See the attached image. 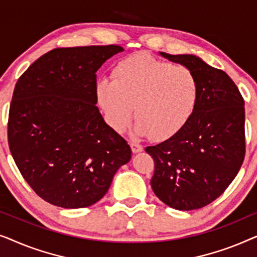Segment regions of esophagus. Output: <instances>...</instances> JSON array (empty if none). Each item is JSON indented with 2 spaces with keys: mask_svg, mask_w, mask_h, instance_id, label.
Listing matches in <instances>:
<instances>
[{
  "mask_svg": "<svg viewBox=\"0 0 257 257\" xmlns=\"http://www.w3.org/2000/svg\"><path fill=\"white\" fill-rule=\"evenodd\" d=\"M130 145H131V149H132V152L133 153H139V152H142V151L144 150L143 146L139 145V144H137V143H131V144H130Z\"/></svg>",
  "mask_w": 257,
  "mask_h": 257,
  "instance_id": "1",
  "label": "esophagus"
}]
</instances>
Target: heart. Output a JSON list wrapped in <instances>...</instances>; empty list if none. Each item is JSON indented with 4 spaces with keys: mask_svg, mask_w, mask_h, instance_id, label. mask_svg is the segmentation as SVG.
I'll return each instance as SVG.
<instances>
[{
    "mask_svg": "<svg viewBox=\"0 0 257 257\" xmlns=\"http://www.w3.org/2000/svg\"><path fill=\"white\" fill-rule=\"evenodd\" d=\"M97 96L115 131L128 127L136 107L137 133L161 142L180 132L191 119L198 100V84L185 66L142 51L118 63L114 79L98 80Z\"/></svg>",
    "mask_w": 257,
    "mask_h": 257,
    "instance_id": "obj_1",
    "label": "heart"
}]
</instances>
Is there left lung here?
Segmentation results:
<instances>
[{
  "mask_svg": "<svg viewBox=\"0 0 257 257\" xmlns=\"http://www.w3.org/2000/svg\"><path fill=\"white\" fill-rule=\"evenodd\" d=\"M159 54L194 75L198 100L180 132L145 149L154 160L151 186L172 208L199 209L226 191L243 163L244 100L226 72L198 56Z\"/></svg>",
  "mask_w": 257,
  "mask_h": 257,
  "instance_id": "obj_1",
  "label": "left lung"
}]
</instances>
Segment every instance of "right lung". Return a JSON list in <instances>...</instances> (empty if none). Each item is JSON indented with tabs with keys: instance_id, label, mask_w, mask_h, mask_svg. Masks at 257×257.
<instances>
[{
	"instance_id": "right-lung-1",
	"label": "right lung",
	"mask_w": 257,
	"mask_h": 257,
	"mask_svg": "<svg viewBox=\"0 0 257 257\" xmlns=\"http://www.w3.org/2000/svg\"><path fill=\"white\" fill-rule=\"evenodd\" d=\"M121 51L119 45L54 49L17 80L9 110V149L24 180L51 205H93L131 159L126 140L96 106V72Z\"/></svg>"
}]
</instances>
